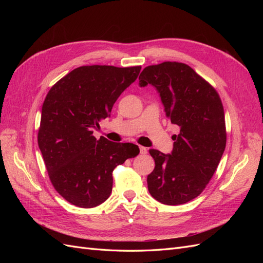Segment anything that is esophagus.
<instances>
[{
    "instance_id": "esophagus-1",
    "label": "esophagus",
    "mask_w": 263,
    "mask_h": 263,
    "mask_svg": "<svg viewBox=\"0 0 263 263\" xmlns=\"http://www.w3.org/2000/svg\"><path fill=\"white\" fill-rule=\"evenodd\" d=\"M139 151H140L141 155H145V154H147V148L140 146V147H139Z\"/></svg>"
}]
</instances>
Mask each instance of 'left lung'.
I'll return each mask as SVG.
<instances>
[{
    "mask_svg": "<svg viewBox=\"0 0 263 263\" xmlns=\"http://www.w3.org/2000/svg\"><path fill=\"white\" fill-rule=\"evenodd\" d=\"M153 85L179 134L171 154L150 149L155 169L147 177L155 200L184 204L200 195L216 171L226 147L224 108L216 90L185 63L146 67L139 85Z\"/></svg>",
    "mask_w": 263,
    "mask_h": 263,
    "instance_id": "left-lung-1",
    "label": "left lung"
}]
</instances>
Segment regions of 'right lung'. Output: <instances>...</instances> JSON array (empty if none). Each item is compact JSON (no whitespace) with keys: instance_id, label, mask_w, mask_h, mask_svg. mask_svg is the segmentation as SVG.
Masks as SVG:
<instances>
[{"instance_id":"right-lung-1","label":"right lung","mask_w":263,"mask_h":263,"mask_svg":"<svg viewBox=\"0 0 263 263\" xmlns=\"http://www.w3.org/2000/svg\"><path fill=\"white\" fill-rule=\"evenodd\" d=\"M140 69L79 67L60 79L44 101L38 146L53 187L78 208L105 202L112 193L113 170L139 154L129 142L98 140L93 130L110 115Z\"/></svg>"}]
</instances>
